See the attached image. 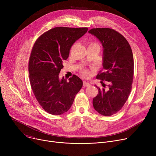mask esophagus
<instances>
[{
	"label": "esophagus",
	"instance_id": "obj_1",
	"mask_svg": "<svg viewBox=\"0 0 156 156\" xmlns=\"http://www.w3.org/2000/svg\"><path fill=\"white\" fill-rule=\"evenodd\" d=\"M90 85V83L88 82H87V81H83V86L84 87H88Z\"/></svg>",
	"mask_w": 156,
	"mask_h": 156
}]
</instances>
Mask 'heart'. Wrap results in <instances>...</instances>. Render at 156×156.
Returning <instances> with one entry per match:
<instances>
[{
  "label": "heart",
  "mask_w": 156,
  "mask_h": 156,
  "mask_svg": "<svg viewBox=\"0 0 156 156\" xmlns=\"http://www.w3.org/2000/svg\"><path fill=\"white\" fill-rule=\"evenodd\" d=\"M82 74H83L84 76H87L88 75V72L87 71H83L82 72Z\"/></svg>",
  "instance_id": "b5f03b06"
}]
</instances>
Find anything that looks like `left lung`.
I'll return each instance as SVG.
<instances>
[{"instance_id":"1","label":"left lung","mask_w":156,"mask_h":156,"mask_svg":"<svg viewBox=\"0 0 156 156\" xmlns=\"http://www.w3.org/2000/svg\"><path fill=\"white\" fill-rule=\"evenodd\" d=\"M99 39L103 47V72L97 78L105 80L99 94L94 98L95 111L110 116L121 109L132 90L134 62L132 48L126 39L111 28H93L88 31ZM106 88H105V86Z\"/></svg>"}]
</instances>
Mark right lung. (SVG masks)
Instances as JSON below:
<instances>
[{"mask_svg": "<svg viewBox=\"0 0 156 156\" xmlns=\"http://www.w3.org/2000/svg\"><path fill=\"white\" fill-rule=\"evenodd\" d=\"M87 31V28L56 27L41 35L32 48L28 64L30 85L39 104L52 115L67 112L83 86L82 80L75 75L68 81L59 75L71 46Z\"/></svg>", "mask_w": 156, "mask_h": 156, "instance_id": "1", "label": "right lung"}]
</instances>
